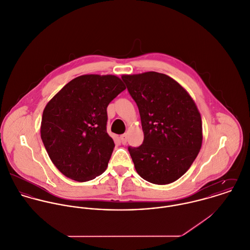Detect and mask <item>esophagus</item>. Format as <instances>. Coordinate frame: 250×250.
I'll return each instance as SVG.
<instances>
[{"mask_svg": "<svg viewBox=\"0 0 250 250\" xmlns=\"http://www.w3.org/2000/svg\"><path fill=\"white\" fill-rule=\"evenodd\" d=\"M127 134H123L120 136V141L122 143V145H126L127 144Z\"/></svg>", "mask_w": 250, "mask_h": 250, "instance_id": "esophagus-1", "label": "esophagus"}]
</instances>
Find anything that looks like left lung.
Wrapping results in <instances>:
<instances>
[{"label":"left lung","mask_w":250,"mask_h":250,"mask_svg":"<svg viewBox=\"0 0 250 250\" xmlns=\"http://www.w3.org/2000/svg\"><path fill=\"white\" fill-rule=\"evenodd\" d=\"M122 81L139 107L145 135L139 147H128L137 172L154 184L177 180L202 146V119L194 101L164 74L126 75Z\"/></svg>","instance_id":"8db88e82"}]
</instances>
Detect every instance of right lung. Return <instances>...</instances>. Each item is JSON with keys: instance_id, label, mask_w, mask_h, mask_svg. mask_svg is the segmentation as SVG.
Wrapping results in <instances>:
<instances>
[{"instance_id": "obj_1", "label": "right lung", "mask_w": 250, "mask_h": 250, "mask_svg": "<svg viewBox=\"0 0 250 250\" xmlns=\"http://www.w3.org/2000/svg\"><path fill=\"white\" fill-rule=\"evenodd\" d=\"M125 89L115 76L85 75L66 84L48 102L41 137L64 175L83 182L105 170L115 146L106 133V107Z\"/></svg>"}]
</instances>
